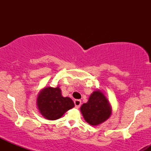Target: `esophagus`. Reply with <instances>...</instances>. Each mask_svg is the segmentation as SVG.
<instances>
[{
    "label": "esophagus",
    "mask_w": 151,
    "mask_h": 151,
    "mask_svg": "<svg viewBox=\"0 0 151 151\" xmlns=\"http://www.w3.org/2000/svg\"><path fill=\"white\" fill-rule=\"evenodd\" d=\"M74 105H75L76 108L78 109V108H79V107H80L81 104V100H79V99H75V100H74Z\"/></svg>",
    "instance_id": "1"
}]
</instances>
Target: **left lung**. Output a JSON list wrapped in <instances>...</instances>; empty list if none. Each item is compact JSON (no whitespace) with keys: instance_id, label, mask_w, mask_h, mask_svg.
Returning a JSON list of instances; mask_svg holds the SVG:
<instances>
[{"instance_id":"8db88e82","label":"left lung","mask_w":151,"mask_h":151,"mask_svg":"<svg viewBox=\"0 0 151 151\" xmlns=\"http://www.w3.org/2000/svg\"><path fill=\"white\" fill-rule=\"evenodd\" d=\"M80 110L84 120L92 126H97L106 121L112 111L109 100L99 90L91 93L88 101L82 104Z\"/></svg>"}]
</instances>
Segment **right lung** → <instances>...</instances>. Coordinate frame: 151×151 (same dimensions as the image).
Returning <instances> with one entry per match:
<instances>
[{"label": "right lung", "mask_w": 151, "mask_h": 151, "mask_svg": "<svg viewBox=\"0 0 151 151\" xmlns=\"http://www.w3.org/2000/svg\"><path fill=\"white\" fill-rule=\"evenodd\" d=\"M37 106L40 113L48 120H56L74 106L70 97H63L61 89L58 86L45 87L40 91L37 99Z\"/></svg>", "instance_id": "1"}]
</instances>
